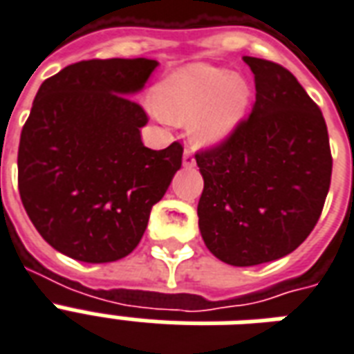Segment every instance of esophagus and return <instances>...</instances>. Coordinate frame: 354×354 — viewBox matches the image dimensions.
I'll list each match as a JSON object with an SVG mask.
<instances>
[{
  "instance_id": "obj_1",
  "label": "esophagus",
  "mask_w": 354,
  "mask_h": 354,
  "mask_svg": "<svg viewBox=\"0 0 354 354\" xmlns=\"http://www.w3.org/2000/svg\"><path fill=\"white\" fill-rule=\"evenodd\" d=\"M183 166L185 168H194L196 166V158H194L190 151H185V155H183Z\"/></svg>"
}]
</instances>
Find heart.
Instances as JSON below:
<instances>
[{
    "mask_svg": "<svg viewBox=\"0 0 354 354\" xmlns=\"http://www.w3.org/2000/svg\"><path fill=\"white\" fill-rule=\"evenodd\" d=\"M248 81L223 68L196 64L168 79L158 90V111L168 122L190 125L199 146H216L236 129L245 114Z\"/></svg>",
    "mask_w": 354,
    "mask_h": 354,
    "instance_id": "b5f03b06",
    "label": "heart"
}]
</instances>
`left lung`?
Returning a JSON list of instances; mask_svg holds the SVG:
<instances>
[{"mask_svg": "<svg viewBox=\"0 0 354 354\" xmlns=\"http://www.w3.org/2000/svg\"><path fill=\"white\" fill-rule=\"evenodd\" d=\"M254 75L253 111L220 146L196 155L203 242L231 266H257L297 249L319 220L333 174L319 106L292 73L243 57Z\"/></svg>", "mask_w": 354, "mask_h": 354, "instance_id": "obj_1", "label": "left lung"}]
</instances>
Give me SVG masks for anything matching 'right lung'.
<instances>
[{
	"mask_svg": "<svg viewBox=\"0 0 354 354\" xmlns=\"http://www.w3.org/2000/svg\"><path fill=\"white\" fill-rule=\"evenodd\" d=\"M158 66L151 59H92L46 79L21 129L18 188L40 236L70 259L127 257L183 162L174 142L144 146V109L131 100Z\"/></svg>",
	"mask_w": 354,
	"mask_h": 354,
	"instance_id": "obj_1",
	"label": "right lung"
}]
</instances>
